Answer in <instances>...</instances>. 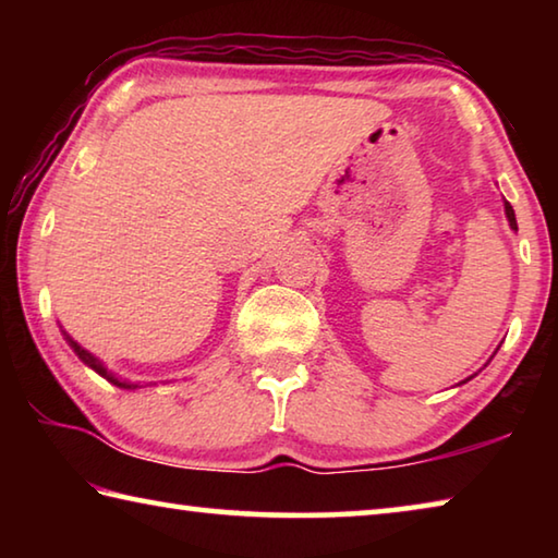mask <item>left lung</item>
I'll return each mask as SVG.
<instances>
[{"label": "left lung", "mask_w": 558, "mask_h": 558, "mask_svg": "<svg viewBox=\"0 0 558 558\" xmlns=\"http://www.w3.org/2000/svg\"><path fill=\"white\" fill-rule=\"evenodd\" d=\"M505 211H507V219H509V226H512V229L517 231V219H514V209H512V204H509V202H505Z\"/></svg>", "instance_id": "obj_1"}]
</instances>
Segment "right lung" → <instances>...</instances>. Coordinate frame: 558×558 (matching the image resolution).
Wrapping results in <instances>:
<instances>
[{"instance_id":"right-lung-1","label":"right lung","mask_w":558,"mask_h":558,"mask_svg":"<svg viewBox=\"0 0 558 558\" xmlns=\"http://www.w3.org/2000/svg\"><path fill=\"white\" fill-rule=\"evenodd\" d=\"M65 339H69V344L73 347V352H75V354H78V359H81V362H83V364H88V366H90V369H96V372H98L100 376H106V379H110L112 384H118V386H125V389H130V384H120L118 379H112V374H108V369H106V366H102V364L98 362V359H96V356H93L90 352H86V349H83V347H78V344H75V342H73V339H71L69 335H65Z\"/></svg>"}]
</instances>
